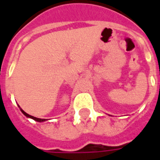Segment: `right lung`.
<instances>
[{
    "instance_id": "add662e5",
    "label": "right lung",
    "mask_w": 160,
    "mask_h": 160,
    "mask_svg": "<svg viewBox=\"0 0 160 160\" xmlns=\"http://www.w3.org/2000/svg\"><path fill=\"white\" fill-rule=\"evenodd\" d=\"M19 107H20V106H19ZM20 109H21V108H20ZM21 112H22V113H23V114H25L26 117H28V118H31V119H33L34 120H36V121H37V122H43V121H46V119H40V118H36V117H34V116H32V115H30V114H28L27 113H26V112L24 111L23 109H21Z\"/></svg>"
}]
</instances>
